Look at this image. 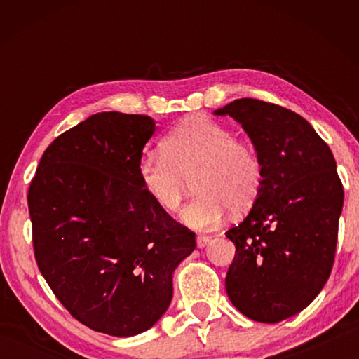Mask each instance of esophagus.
<instances>
[{"label": "esophagus", "instance_id": "esophagus-1", "mask_svg": "<svg viewBox=\"0 0 359 359\" xmlns=\"http://www.w3.org/2000/svg\"><path fill=\"white\" fill-rule=\"evenodd\" d=\"M209 241H210L209 236H203V234H199L198 238H196V244H198V247H199V248H203V247H205V245L209 244Z\"/></svg>", "mask_w": 359, "mask_h": 359}]
</instances>
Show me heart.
Wrapping results in <instances>:
<instances>
[{"label": "heart", "mask_w": 359, "mask_h": 359, "mask_svg": "<svg viewBox=\"0 0 359 359\" xmlns=\"http://www.w3.org/2000/svg\"><path fill=\"white\" fill-rule=\"evenodd\" d=\"M161 154L139 160V180L158 208L174 214L193 179L196 196L182 214L188 226L214 228L228 208L242 212L257 201L263 184L259 156L218 121L203 115L185 120L163 139Z\"/></svg>", "instance_id": "obj_1"}]
</instances>
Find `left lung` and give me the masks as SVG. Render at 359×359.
Instances as JSON below:
<instances>
[{
    "instance_id": "obj_1",
    "label": "left lung",
    "mask_w": 359,
    "mask_h": 359,
    "mask_svg": "<svg viewBox=\"0 0 359 359\" xmlns=\"http://www.w3.org/2000/svg\"><path fill=\"white\" fill-rule=\"evenodd\" d=\"M214 114L239 121L263 166L252 210L226 231L236 245L226 293L245 317L278 323L306 309L330 278L344 205L336 160L290 109L242 98Z\"/></svg>"
}]
</instances>
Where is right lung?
I'll return each instance as SVG.
<instances>
[{
  "instance_id": "right-lung-1",
  "label": "right lung",
  "mask_w": 359,
  "mask_h": 359,
  "mask_svg": "<svg viewBox=\"0 0 359 359\" xmlns=\"http://www.w3.org/2000/svg\"><path fill=\"white\" fill-rule=\"evenodd\" d=\"M154 131L147 115L95 114L48 145L28 188L41 274L72 317L115 337L161 318L175 267L196 248L139 180Z\"/></svg>"
}]
</instances>
